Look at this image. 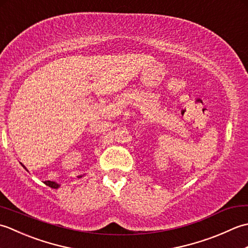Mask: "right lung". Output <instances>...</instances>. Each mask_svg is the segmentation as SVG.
I'll return each mask as SVG.
<instances>
[{
	"mask_svg": "<svg viewBox=\"0 0 248 248\" xmlns=\"http://www.w3.org/2000/svg\"><path fill=\"white\" fill-rule=\"evenodd\" d=\"M21 165L23 166V168H25L26 170V167L22 164V163H21ZM83 177V175H80V176H78V178H82ZM45 184L46 186H50V187H52V188H59L61 186L57 182H55V181H50V180H48V181H45Z\"/></svg>",
	"mask_w": 248,
	"mask_h": 248,
	"instance_id": "add662e5",
	"label": "right lung"
}]
</instances>
